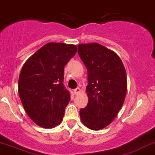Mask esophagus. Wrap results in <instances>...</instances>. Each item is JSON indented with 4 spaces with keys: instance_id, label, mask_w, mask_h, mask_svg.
I'll return each mask as SVG.
<instances>
[{
    "instance_id": "obj_1",
    "label": "esophagus",
    "mask_w": 155,
    "mask_h": 155,
    "mask_svg": "<svg viewBox=\"0 0 155 155\" xmlns=\"http://www.w3.org/2000/svg\"><path fill=\"white\" fill-rule=\"evenodd\" d=\"M80 92H81V88H75L74 90V93L75 95H78Z\"/></svg>"
}]
</instances>
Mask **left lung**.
Listing matches in <instances>:
<instances>
[{
	"label": "left lung",
	"mask_w": 155,
	"mask_h": 155,
	"mask_svg": "<svg viewBox=\"0 0 155 155\" xmlns=\"http://www.w3.org/2000/svg\"><path fill=\"white\" fill-rule=\"evenodd\" d=\"M78 52L88 71V102L80 110L87 128L100 130L114 120L127 92L125 68L118 55L98 43L80 44Z\"/></svg>",
	"instance_id": "1"
}]
</instances>
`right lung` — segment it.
I'll list each match as a JSON object with an SVG mask.
<instances>
[{
  "instance_id": "obj_1",
  "label": "right lung",
  "mask_w": 155,
  "mask_h": 155,
  "mask_svg": "<svg viewBox=\"0 0 155 155\" xmlns=\"http://www.w3.org/2000/svg\"><path fill=\"white\" fill-rule=\"evenodd\" d=\"M76 52L74 45L49 42L22 66L18 95L25 111L40 127L51 129L63 120L71 100L63 84L64 67Z\"/></svg>"
}]
</instances>
